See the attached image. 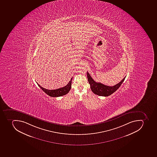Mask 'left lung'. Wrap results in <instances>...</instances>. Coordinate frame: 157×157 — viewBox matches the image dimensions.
Here are the masks:
<instances>
[{
	"label": "left lung",
	"instance_id": "left-lung-1",
	"mask_svg": "<svg viewBox=\"0 0 157 157\" xmlns=\"http://www.w3.org/2000/svg\"><path fill=\"white\" fill-rule=\"evenodd\" d=\"M87 77H88V82L90 85V89L92 90V92L94 93V94L99 96H103V97H108L116 91L122 85L123 82L124 81L125 78V77H124V79L120 82L115 85L113 86H108L101 83L96 82L95 81L93 80L92 77L90 76L88 72H87Z\"/></svg>",
	"mask_w": 157,
	"mask_h": 157
}]
</instances>
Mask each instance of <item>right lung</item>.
Instances as JSON below:
<instances>
[{
	"mask_svg": "<svg viewBox=\"0 0 157 157\" xmlns=\"http://www.w3.org/2000/svg\"><path fill=\"white\" fill-rule=\"evenodd\" d=\"M72 79V78H71L70 81L69 82V83L67 84V85L65 86L64 87L59 88L58 89L52 90L46 89L45 88H43L41 86H40L37 83V84L38 86L46 94H48L49 96H50L51 97H61V96H63V95L67 94L69 92V90H70V89H71V87Z\"/></svg>",
	"mask_w": 157,
	"mask_h": 157,
	"instance_id": "add662e5",
	"label": "right lung"
}]
</instances>
